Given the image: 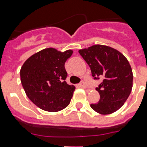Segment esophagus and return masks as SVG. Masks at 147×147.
Segmentation results:
<instances>
[{
    "label": "esophagus",
    "instance_id": "34e87169",
    "mask_svg": "<svg viewBox=\"0 0 147 147\" xmlns=\"http://www.w3.org/2000/svg\"><path fill=\"white\" fill-rule=\"evenodd\" d=\"M78 86H79L80 88H86V84H85V83H84V81H82V82H81V83L78 84Z\"/></svg>",
    "mask_w": 147,
    "mask_h": 147
}]
</instances>
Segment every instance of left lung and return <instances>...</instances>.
<instances>
[{"label":"left lung","instance_id":"obj_1","mask_svg":"<svg viewBox=\"0 0 147 147\" xmlns=\"http://www.w3.org/2000/svg\"><path fill=\"white\" fill-rule=\"evenodd\" d=\"M78 52L94 79H102L96 88L100 99L90 107L102 115L113 113L123 106L131 92L133 73L129 62L119 51L105 45H93Z\"/></svg>","mask_w":147,"mask_h":147}]
</instances>
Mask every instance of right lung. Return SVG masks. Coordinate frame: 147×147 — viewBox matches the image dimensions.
<instances>
[{
    "label": "right lung",
    "instance_id": "right-lung-1",
    "mask_svg": "<svg viewBox=\"0 0 147 147\" xmlns=\"http://www.w3.org/2000/svg\"><path fill=\"white\" fill-rule=\"evenodd\" d=\"M73 51L46 48L26 60L20 70L21 83L29 100L47 112H58L69 104L76 88L65 80V63Z\"/></svg>",
    "mask_w": 147,
    "mask_h": 147
}]
</instances>
